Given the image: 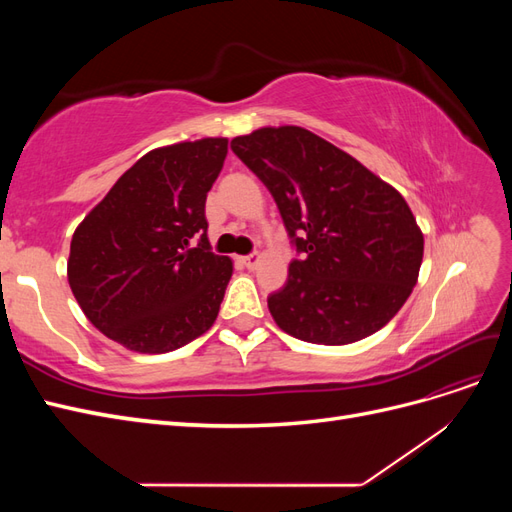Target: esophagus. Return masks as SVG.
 Instances as JSON below:
<instances>
[{"instance_id": "esophagus-1", "label": "esophagus", "mask_w": 512, "mask_h": 512, "mask_svg": "<svg viewBox=\"0 0 512 512\" xmlns=\"http://www.w3.org/2000/svg\"><path fill=\"white\" fill-rule=\"evenodd\" d=\"M241 262H243V265H245L247 269H256V267H258V262H260V256H258V254L243 256V258H241Z\"/></svg>"}]
</instances>
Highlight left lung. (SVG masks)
<instances>
[{"mask_svg":"<svg viewBox=\"0 0 512 512\" xmlns=\"http://www.w3.org/2000/svg\"><path fill=\"white\" fill-rule=\"evenodd\" d=\"M230 149L267 185L301 256L267 299L277 327L324 346L380 331L423 262V232L404 196L299 126L260 128L232 138Z\"/></svg>","mask_w":512,"mask_h":512,"instance_id":"obj_1","label":"left lung"}]
</instances>
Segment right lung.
Listing matches in <instances>:
<instances>
[{
	"label": "right lung",
	"mask_w": 512,
	"mask_h": 512,
	"mask_svg": "<svg viewBox=\"0 0 512 512\" xmlns=\"http://www.w3.org/2000/svg\"><path fill=\"white\" fill-rule=\"evenodd\" d=\"M226 153V138L149 151L74 230L72 294L113 342L162 354L218 318L232 262L211 252L205 203Z\"/></svg>",
	"instance_id": "obj_1"
}]
</instances>
